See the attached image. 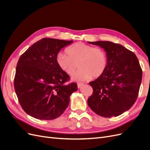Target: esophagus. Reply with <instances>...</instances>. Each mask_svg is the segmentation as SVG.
Masks as SVG:
<instances>
[{
	"label": "esophagus",
	"instance_id": "34e87169",
	"mask_svg": "<svg viewBox=\"0 0 150 150\" xmlns=\"http://www.w3.org/2000/svg\"><path fill=\"white\" fill-rule=\"evenodd\" d=\"M83 85V83H78V88L79 89Z\"/></svg>",
	"mask_w": 150,
	"mask_h": 150
}]
</instances>
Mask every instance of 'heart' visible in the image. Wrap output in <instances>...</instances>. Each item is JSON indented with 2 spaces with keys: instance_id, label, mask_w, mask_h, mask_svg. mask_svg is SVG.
<instances>
[{
  "instance_id": "heart-1",
  "label": "heart",
  "mask_w": 150,
  "mask_h": 150,
  "mask_svg": "<svg viewBox=\"0 0 150 150\" xmlns=\"http://www.w3.org/2000/svg\"><path fill=\"white\" fill-rule=\"evenodd\" d=\"M67 55L59 52L56 56V63L61 71L71 75L78 68L81 69L72 77V80L84 81L101 77L108 67V57L101 48L78 42L66 50Z\"/></svg>"
}]
</instances>
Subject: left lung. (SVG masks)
Wrapping results in <instances>:
<instances>
[{
  "label": "left lung",
  "instance_id": "left-lung-1",
  "mask_svg": "<svg viewBox=\"0 0 150 150\" xmlns=\"http://www.w3.org/2000/svg\"><path fill=\"white\" fill-rule=\"evenodd\" d=\"M88 43L106 52L108 67L104 73L89 84L93 93L88 99L97 115L111 117L128 111L137 100L142 79V70L135 54L122 45L99 40Z\"/></svg>",
  "mask_w": 150,
  "mask_h": 150
}]
</instances>
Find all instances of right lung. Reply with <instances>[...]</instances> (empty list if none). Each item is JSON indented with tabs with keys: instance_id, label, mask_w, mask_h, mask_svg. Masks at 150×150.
<instances>
[{
	"instance_id": "obj_1",
	"label": "right lung",
	"mask_w": 150,
	"mask_h": 150,
	"mask_svg": "<svg viewBox=\"0 0 150 150\" xmlns=\"http://www.w3.org/2000/svg\"><path fill=\"white\" fill-rule=\"evenodd\" d=\"M73 40L43 38L21 55L18 61L14 88L19 103L29 116L42 120L60 116L69 106L76 83L64 84L69 76L61 71L56 56Z\"/></svg>"
}]
</instances>
